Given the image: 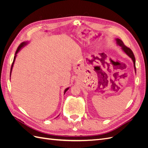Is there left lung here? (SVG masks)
Listing matches in <instances>:
<instances>
[{
	"mask_svg": "<svg viewBox=\"0 0 148 148\" xmlns=\"http://www.w3.org/2000/svg\"><path fill=\"white\" fill-rule=\"evenodd\" d=\"M116 40H117V44H119V45L121 47H122V49H123V51L125 53H126L132 59V60H133V64H134V66H135V69L136 70V66H135V56H134V54H133V51L131 50V49L125 46V44H124V43L123 42V41H122V40H120V39H117Z\"/></svg>",
	"mask_w": 148,
	"mask_h": 148,
	"instance_id": "left-lung-1",
	"label": "left lung"
}]
</instances>
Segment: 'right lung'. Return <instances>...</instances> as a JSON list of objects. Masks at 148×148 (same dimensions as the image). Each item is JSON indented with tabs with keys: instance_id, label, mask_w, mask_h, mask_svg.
<instances>
[{
	"instance_id": "obj_1",
	"label": "right lung",
	"mask_w": 148,
	"mask_h": 148,
	"mask_svg": "<svg viewBox=\"0 0 148 148\" xmlns=\"http://www.w3.org/2000/svg\"><path fill=\"white\" fill-rule=\"evenodd\" d=\"M25 44V42H22V43H21L20 45H19V46L18 47V48H17V49H16V52H15V57H14V59H13V62H12V66H11V70H10V75H11V71H12V67H13V64H14V62H15V58H16V53L18 52V51L20 50L21 49V48L23 47L24 45ZM69 88H67L66 89H65V91H64V94L66 92V91L68 90L69 89Z\"/></svg>"
}]
</instances>
